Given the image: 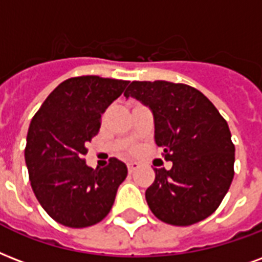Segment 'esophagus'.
Listing matches in <instances>:
<instances>
[{
	"instance_id": "1",
	"label": "esophagus",
	"mask_w": 262,
	"mask_h": 262,
	"mask_svg": "<svg viewBox=\"0 0 262 262\" xmlns=\"http://www.w3.org/2000/svg\"><path fill=\"white\" fill-rule=\"evenodd\" d=\"M137 167H139V163H137V162H129V163H127V170H129V173H133V171H135Z\"/></svg>"
}]
</instances>
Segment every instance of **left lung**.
<instances>
[{
  "label": "left lung",
  "instance_id": "1",
  "mask_svg": "<svg viewBox=\"0 0 262 262\" xmlns=\"http://www.w3.org/2000/svg\"><path fill=\"white\" fill-rule=\"evenodd\" d=\"M125 96L152 110L155 143L173 162L170 170L154 169L155 180L145 191L154 215L179 227L207 219L235 174V145L227 121L202 92L185 83L133 81Z\"/></svg>",
  "mask_w": 262,
  "mask_h": 262
}]
</instances>
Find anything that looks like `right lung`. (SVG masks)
<instances>
[{"instance_id": "obj_1", "label": "right lung", "mask_w": 262, "mask_h": 262, "mask_svg": "<svg viewBox=\"0 0 262 262\" xmlns=\"http://www.w3.org/2000/svg\"><path fill=\"white\" fill-rule=\"evenodd\" d=\"M129 81L82 75L66 79L48 96L30 123L25 159L30 183L43 210L70 228L91 227L108 214L126 165L111 158L92 169L88 141L99 133L101 114Z\"/></svg>"}]
</instances>
